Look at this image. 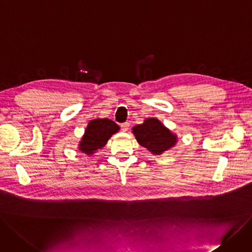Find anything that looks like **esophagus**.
Instances as JSON below:
<instances>
[{
	"label": "esophagus",
	"instance_id": "obj_1",
	"mask_svg": "<svg viewBox=\"0 0 252 252\" xmlns=\"http://www.w3.org/2000/svg\"><path fill=\"white\" fill-rule=\"evenodd\" d=\"M128 126H129V124L128 123H124L121 125V127L123 129V131H126L128 129Z\"/></svg>",
	"mask_w": 252,
	"mask_h": 252
}]
</instances>
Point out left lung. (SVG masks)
I'll return each mask as SVG.
<instances>
[{
  "label": "left lung",
  "mask_w": 252,
  "mask_h": 252,
  "mask_svg": "<svg viewBox=\"0 0 252 252\" xmlns=\"http://www.w3.org/2000/svg\"><path fill=\"white\" fill-rule=\"evenodd\" d=\"M132 132L139 145L154 155H161L176 142V135L157 119L146 120L143 124L135 126Z\"/></svg>",
  "instance_id": "8db88e82"
}]
</instances>
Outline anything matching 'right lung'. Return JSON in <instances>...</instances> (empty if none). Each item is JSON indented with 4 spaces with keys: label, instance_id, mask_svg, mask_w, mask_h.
<instances>
[{
    "label": "right lung",
    "instance_id": "obj_1",
    "mask_svg": "<svg viewBox=\"0 0 252 252\" xmlns=\"http://www.w3.org/2000/svg\"><path fill=\"white\" fill-rule=\"evenodd\" d=\"M119 129L120 126L111 120L96 119L91 121L80 142V151L87 155L94 154L104 147L109 138Z\"/></svg>",
    "mask_w": 252,
    "mask_h": 252
}]
</instances>
